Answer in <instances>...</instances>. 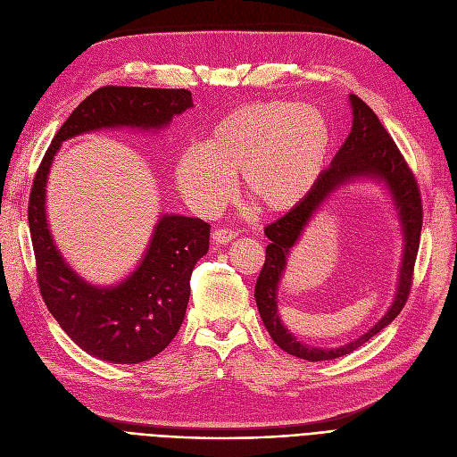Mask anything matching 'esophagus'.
Segmentation results:
<instances>
[{
    "mask_svg": "<svg viewBox=\"0 0 457 457\" xmlns=\"http://www.w3.org/2000/svg\"><path fill=\"white\" fill-rule=\"evenodd\" d=\"M235 237H237V231L222 228V229H214L212 235H211V239L216 245H228V243H231L235 239Z\"/></svg>",
    "mask_w": 457,
    "mask_h": 457,
    "instance_id": "obj_1",
    "label": "esophagus"
}]
</instances>
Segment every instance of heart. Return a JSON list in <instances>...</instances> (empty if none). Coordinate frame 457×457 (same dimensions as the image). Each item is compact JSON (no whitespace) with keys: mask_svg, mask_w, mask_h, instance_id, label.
I'll list each match as a JSON object with an SVG mask.
<instances>
[{"mask_svg":"<svg viewBox=\"0 0 457 457\" xmlns=\"http://www.w3.org/2000/svg\"><path fill=\"white\" fill-rule=\"evenodd\" d=\"M332 132L321 110L286 98L248 103L226 113L204 144L175 158V183L204 216L220 211L235 175L248 200L263 212L303 204L328 164Z\"/></svg>","mask_w":457,"mask_h":457,"instance_id":"obj_1","label":"heart"}]
</instances>
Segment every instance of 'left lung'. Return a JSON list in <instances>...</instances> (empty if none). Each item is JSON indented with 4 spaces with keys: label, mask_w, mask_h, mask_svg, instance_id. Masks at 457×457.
<instances>
[{
    "label": "left lung",
    "mask_w": 457,
    "mask_h": 457,
    "mask_svg": "<svg viewBox=\"0 0 457 457\" xmlns=\"http://www.w3.org/2000/svg\"><path fill=\"white\" fill-rule=\"evenodd\" d=\"M349 103L353 108L351 132L340 151L332 158L330 166L321 175L320 183L313 187L303 204L293 207L287 214L265 228V235L270 239V245L267 246L265 265L260 272V278H257L253 291L262 321L274 344L282 347L286 353L312 362L332 361L353 353L398 317L407 303L412 284V269L420 245L422 200L419 185H416L405 158L402 156L400 149L395 147L386 129L381 125L379 117L373 113V110L364 101H361L356 95H349ZM362 179L384 185L391 195L396 215L403 226L404 253L399 273V286L396 287L391 308L368 333L340 348H313L296 341L295 337L281 323L279 314L277 313V287H279L287 266V257L311 218L320 210L336 189Z\"/></svg>",
    "instance_id": "left-lung-1"
}]
</instances>
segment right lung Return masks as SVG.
I'll return each instance as SVG.
<instances>
[{"instance_id": "1", "label": "right lung", "mask_w": 457, "mask_h": 457, "mask_svg": "<svg viewBox=\"0 0 457 457\" xmlns=\"http://www.w3.org/2000/svg\"><path fill=\"white\" fill-rule=\"evenodd\" d=\"M188 89L108 86L80 103L54 136L29 194L28 220L43 299L69 338L98 361L145 362L168 347L183 325L194 265L209 250L202 218L162 214L140 263L112 286H95L57 250L46 216L48 173L63 142L96 130L158 132L192 108Z\"/></svg>"}]
</instances>
